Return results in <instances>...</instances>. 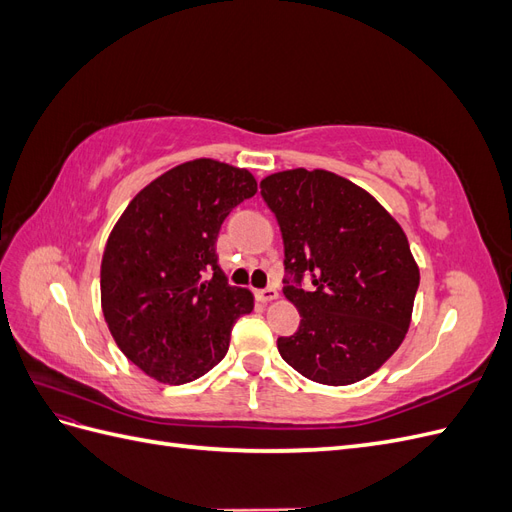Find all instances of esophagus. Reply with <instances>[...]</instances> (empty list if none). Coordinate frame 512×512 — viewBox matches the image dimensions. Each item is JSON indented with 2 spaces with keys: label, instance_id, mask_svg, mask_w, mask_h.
<instances>
[{
  "label": "esophagus",
  "instance_id": "obj_1",
  "mask_svg": "<svg viewBox=\"0 0 512 512\" xmlns=\"http://www.w3.org/2000/svg\"><path fill=\"white\" fill-rule=\"evenodd\" d=\"M256 294H258V299H260L262 303H267V301H275V299H277V294H280V292H277V288H275V286H267V288L258 290Z\"/></svg>",
  "mask_w": 512,
  "mask_h": 512
}]
</instances>
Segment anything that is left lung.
<instances>
[{"mask_svg": "<svg viewBox=\"0 0 512 512\" xmlns=\"http://www.w3.org/2000/svg\"><path fill=\"white\" fill-rule=\"evenodd\" d=\"M260 194L282 230L284 294L301 314L299 331L277 339L282 359L329 386L371 376L404 342L421 280L404 230L329 170L269 175Z\"/></svg>", "mask_w": 512, "mask_h": 512, "instance_id": "8db88e82", "label": "left lung"}]
</instances>
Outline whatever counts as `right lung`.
Instances as JSON below:
<instances>
[{
  "label": "right lung",
  "mask_w": 512,
  "mask_h": 512,
  "mask_svg": "<svg viewBox=\"0 0 512 512\" xmlns=\"http://www.w3.org/2000/svg\"><path fill=\"white\" fill-rule=\"evenodd\" d=\"M245 168L194 160L138 192L106 241L100 271L108 331L128 359L164 384L218 365L250 290L230 286L215 241L228 213L256 194Z\"/></svg>",
  "instance_id": "obj_1"
}]
</instances>
